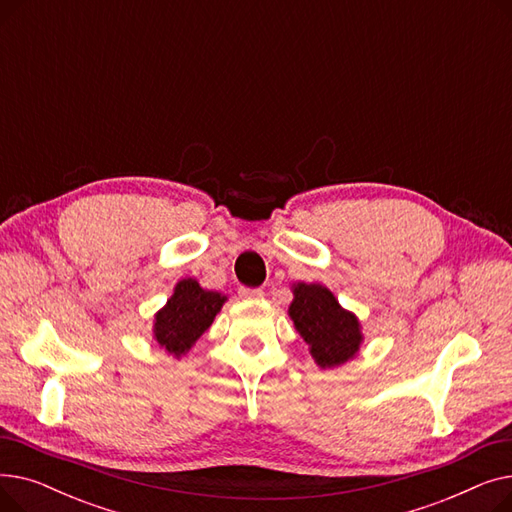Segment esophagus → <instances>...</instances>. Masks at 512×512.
<instances>
[{
	"mask_svg": "<svg viewBox=\"0 0 512 512\" xmlns=\"http://www.w3.org/2000/svg\"><path fill=\"white\" fill-rule=\"evenodd\" d=\"M238 297H240V299H261V297H263V290H261V288L240 286V288H238Z\"/></svg>",
	"mask_w": 512,
	"mask_h": 512,
	"instance_id": "esophagus-1",
	"label": "esophagus"
}]
</instances>
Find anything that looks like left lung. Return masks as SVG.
<instances>
[{
    "label": "left lung",
    "instance_id": "obj_1",
    "mask_svg": "<svg viewBox=\"0 0 512 512\" xmlns=\"http://www.w3.org/2000/svg\"><path fill=\"white\" fill-rule=\"evenodd\" d=\"M292 292L288 315L309 344L315 363L321 369H330L353 359L363 342L355 313L342 309L334 294L321 284L299 282L292 286Z\"/></svg>",
    "mask_w": 512,
    "mask_h": 512
}]
</instances>
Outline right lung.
Returning <instances> with one entry per match:
<instances>
[{
    "label": "right lung",
    "instance_id": "add662e5",
    "mask_svg": "<svg viewBox=\"0 0 512 512\" xmlns=\"http://www.w3.org/2000/svg\"><path fill=\"white\" fill-rule=\"evenodd\" d=\"M224 303L222 292L205 290L197 280L184 278L176 284L164 309L155 313L153 338L166 353L180 359L213 324Z\"/></svg>",
    "mask_w": 512,
    "mask_h": 512
}]
</instances>
